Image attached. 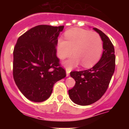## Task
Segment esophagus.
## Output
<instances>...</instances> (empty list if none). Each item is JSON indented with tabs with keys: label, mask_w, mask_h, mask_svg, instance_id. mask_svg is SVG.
<instances>
[{
	"label": "esophagus",
	"mask_w": 129,
	"mask_h": 129,
	"mask_svg": "<svg viewBox=\"0 0 129 129\" xmlns=\"http://www.w3.org/2000/svg\"><path fill=\"white\" fill-rule=\"evenodd\" d=\"M66 72H67V76H69L70 75V69H68V68H66Z\"/></svg>",
	"instance_id": "esophagus-1"
}]
</instances>
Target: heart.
I'll use <instances>...</instances> for the list:
<instances>
[{
	"instance_id": "heart-1",
	"label": "heart",
	"mask_w": 129,
	"mask_h": 129,
	"mask_svg": "<svg viewBox=\"0 0 129 129\" xmlns=\"http://www.w3.org/2000/svg\"><path fill=\"white\" fill-rule=\"evenodd\" d=\"M65 40L60 38L57 43V53L60 59L74 55L64 64L69 69L81 63L82 67L90 68L100 60L103 52V41L96 33L89 30L73 28L67 31Z\"/></svg>"
}]
</instances>
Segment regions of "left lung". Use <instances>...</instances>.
Returning <instances> with one entry per match:
<instances>
[{
	"label": "left lung",
	"mask_w": 129,
	"mask_h": 129,
	"mask_svg": "<svg viewBox=\"0 0 129 129\" xmlns=\"http://www.w3.org/2000/svg\"><path fill=\"white\" fill-rule=\"evenodd\" d=\"M93 29L98 33L103 43L101 59L88 70L70 72L76 84L68 90V94L72 101L79 105H89L98 101L107 91L115 70L113 44L103 31L98 28Z\"/></svg>",
	"instance_id": "left-lung-1"
}]
</instances>
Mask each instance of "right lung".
<instances>
[{"label":"right lung","mask_w":129,"mask_h":129,"mask_svg":"<svg viewBox=\"0 0 129 129\" xmlns=\"http://www.w3.org/2000/svg\"><path fill=\"white\" fill-rule=\"evenodd\" d=\"M64 26L39 25L19 37L13 50V76L19 90L29 100L42 102L53 85L66 77L56 46Z\"/></svg>","instance_id":"1"}]
</instances>
